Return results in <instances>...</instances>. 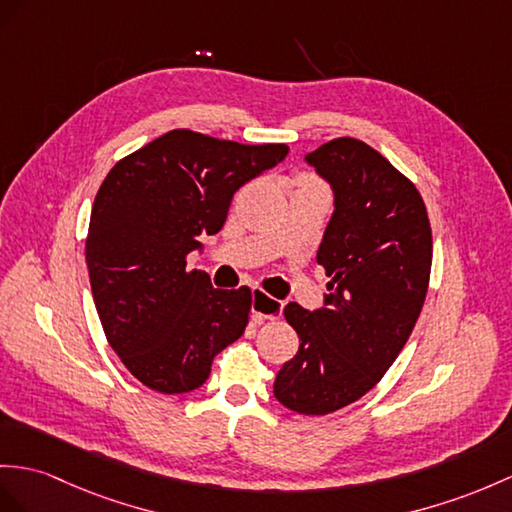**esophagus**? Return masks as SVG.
I'll return each mask as SVG.
<instances>
[{
  "mask_svg": "<svg viewBox=\"0 0 512 512\" xmlns=\"http://www.w3.org/2000/svg\"><path fill=\"white\" fill-rule=\"evenodd\" d=\"M252 315L256 323L273 321L282 315V302L276 297L267 295L263 289H254L252 293Z\"/></svg>",
  "mask_w": 512,
  "mask_h": 512,
  "instance_id": "34e87169",
  "label": "esophagus"
}]
</instances>
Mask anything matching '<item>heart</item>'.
<instances>
[{
    "instance_id": "1",
    "label": "heart",
    "mask_w": 512,
    "mask_h": 512,
    "mask_svg": "<svg viewBox=\"0 0 512 512\" xmlns=\"http://www.w3.org/2000/svg\"><path fill=\"white\" fill-rule=\"evenodd\" d=\"M313 186H319V182H315L313 178H308V176L299 178V189H313Z\"/></svg>"
}]
</instances>
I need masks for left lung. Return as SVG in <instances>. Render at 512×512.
<instances>
[{"mask_svg": "<svg viewBox=\"0 0 512 512\" xmlns=\"http://www.w3.org/2000/svg\"><path fill=\"white\" fill-rule=\"evenodd\" d=\"M306 162L334 191L317 252L330 293L315 313L286 304L299 350L278 371L273 395L319 417L360 400L402 352L426 302L432 228L417 186L367 143L341 136Z\"/></svg>", "mask_w": 512, "mask_h": 512, "instance_id": "8db88e82", "label": "left lung"}]
</instances>
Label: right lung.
<instances>
[{"label":"right lung","instance_id":"right-lung-1","mask_svg":"<svg viewBox=\"0 0 512 512\" xmlns=\"http://www.w3.org/2000/svg\"><path fill=\"white\" fill-rule=\"evenodd\" d=\"M286 154L282 143L182 128L121 158L99 186L86 236L95 308L110 347L147 389H197L245 332L249 286L213 289L204 271H186V256L223 228L234 193Z\"/></svg>","mask_w":512,"mask_h":512}]
</instances>
